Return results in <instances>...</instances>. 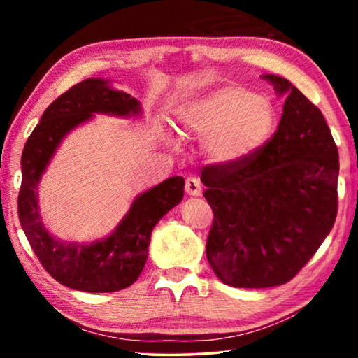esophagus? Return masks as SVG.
Returning a JSON list of instances; mask_svg holds the SVG:
<instances>
[{"label":"esophagus","mask_w":358,"mask_h":358,"mask_svg":"<svg viewBox=\"0 0 358 358\" xmlns=\"http://www.w3.org/2000/svg\"><path fill=\"white\" fill-rule=\"evenodd\" d=\"M185 189L186 192L189 194V196H201L202 194V185L201 181L194 177H189L186 180V185H185Z\"/></svg>","instance_id":"obj_1"}]
</instances>
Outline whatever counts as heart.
<instances>
[{"label": "heart", "mask_w": 358, "mask_h": 358, "mask_svg": "<svg viewBox=\"0 0 358 358\" xmlns=\"http://www.w3.org/2000/svg\"><path fill=\"white\" fill-rule=\"evenodd\" d=\"M276 112L268 98L227 83L194 101L181 113V126L191 136H203L208 161L229 166L248 159L268 141Z\"/></svg>", "instance_id": "b5f03b06"}]
</instances>
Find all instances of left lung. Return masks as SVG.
Returning <instances> with one entry per match:
<instances>
[{
  "label": "left lung",
  "mask_w": 358,
  "mask_h": 358,
  "mask_svg": "<svg viewBox=\"0 0 358 358\" xmlns=\"http://www.w3.org/2000/svg\"><path fill=\"white\" fill-rule=\"evenodd\" d=\"M275 134L237 164H210L201 178L213 210L207 259L222 282L262 289L289 282L335 224L339 156L322 112L287 78Z\"/></svg>",
  "instance_id": "8db88e82"
}]
</instances>
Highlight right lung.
<instances>
[{"instance_id": "add662e5", "label": "right lung", "mask_w": 358, "mask_h": 358, "mask_svg": "<svg viewBox=\"0 0 358 358\" xmlns=\"http://www.w3.org/2000/svg\"><path fill=\"white\" fill-rule=\"evenodd\" d=\"M129 117L141 112L131 94L87 78L52 102L28 137L22 153L19 220L23 232L48 275L66 287L83 292H117L141 276L156 222L183 199V177H172L138 196L129 213L108 238L93 245L63 243L42 226L36 187L62 138L93 113Z\"/></svg>"}]
</instances>
